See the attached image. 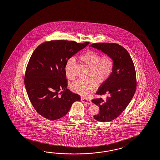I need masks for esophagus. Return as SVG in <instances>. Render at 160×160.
<instances>
[{"instance_id":"esophagus-1","label":"esophagus","mask_w":160,"mask_h":160,"mask_svg":"<svg viewBox=\"0 0 160 160\" xmlns=\"http://www.w3.org/2000/svg\"><path fill=\"white\" fill-rule=\"evenodd\" d=\"M81 101H82V102H84V103H86V104H91V101L89 100V99H86V98H85L82 97V98H81Z\"/></svg>"}]
</instances>
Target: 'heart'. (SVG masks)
I'll use <instances>...</instances> for the list:
<instances>
[{"instance_id":"heart-1","label":"heart","mask_w":160,"mask_h":160,"mask_svg":"<svg viewBox=\"0 0 160 160\" xmlns=\"http://www.w3.org/2000/svg\"><path fill=\"white\" fill-rule=\"evenodd\" d=\"M78 60L87 67V76L92 78L79 79L70 85L72 91L82 95H86L92 91L96 87L95 81L99 84L105 82L112 73L114 61L109 55L101 57L99 53L91 50H87L78 56ZM73 58H69L66 61L65 67L66 76L69 80H73Z\"/></svg>"}]
</instances>
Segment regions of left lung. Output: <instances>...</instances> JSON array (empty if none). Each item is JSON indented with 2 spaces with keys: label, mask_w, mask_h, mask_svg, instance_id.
Masks as SVG:
<instances>
[{
  "label": "left lung",
  "mask_w": 160,
  "mask_h": 160,
  "mask_svg": "<svg viewBox=\"0 0 160 160\" xmlns=\"http://www.w3.org/2000/svg\"><path fill=\"white\" fill-rule=\"evenodd\" d=\"M90 47L111 56L114 61L112 73L96 92L108 94L106 101L102 98L92 100L99 108V113L94 118L101 122H109L121 115L134 96L137 85L134 63L129 52L119 44L102 42Z\"/></svg>",
  "instance_id": "8db88e82"
}]
</instances>
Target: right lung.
Wrapping results in <instances>:
<instances>
[{
  "instance_id": "obj_1",
  "label": "right lung",
  "mask_w": 160,
  "mask_h": 160,
  "mask_svg": "<svg viewBox=\"0 0 160 160\" xmlns=\"http://www.w3.org/2000/svg\"><path fill=\"white\" fill-rule=\"evenodd\" d=\"M89 44L66 40H52L40 44L26 68L24 84L36 111L49 120H56L69 112L80 96L67 88L66 61Z\"/></svg>"
}]
</instances>
